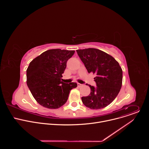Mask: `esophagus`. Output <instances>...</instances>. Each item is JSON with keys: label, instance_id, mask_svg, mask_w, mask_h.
I'll list each match as a JSON object with an SVG mask.
<instances>
[{"label": "esophagus", "instance_id": "obj_1", "mask_svg": "<svg viewBox=\"0 0 149 149\" xmlns=\"http://www.w3.org/2000/svg\"><path fill=\"white\" fill-rule=\"evenodd\" d=\"M77 85H78V87H82V86H83L82 84H80V83H78Z\"/></svg>", "mask_w": 149, "mask_h": 149}]
</instances>
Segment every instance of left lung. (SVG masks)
I'll use <instances>...</instances> for the list:
<instances>
[{"label":"left lung","instance_id":"1","mask_svg":"<svg viewBox=\"0 0 149 149\" xmlns=\"http://www.w3.org/2000/svg\"><path fill=\"white\" fill-rule=\"evenodd\" d=\"M77 52L88 73H93L97 87L89 86L90 94L81 100L87 107L101 109L111 104L122 86L123 70L118 62L111 55L100 49L88 48Z\"/></svg>","mask_w":149,"mask_h":149}]
</instances>
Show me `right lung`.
<instances>
[{
    "instance_id": "1",
    "label": "right lung",
    "mask_w": 149,
    "mask_h": 149,
    "mask_svg": "<svg viewBox=\"0 0 149 149\" xmlns=\"http://www.w3.org/2000/svg\"><path fill=\"white\" fill-rule=\"evenodd\" d=\"M75 51L53 49L33 59L26 70V83L33 98L43 107L56 109L67 102L75 82L61 81L67 61Z\"/></svg>"
}]
</instances>
